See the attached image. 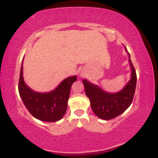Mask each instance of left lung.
<instances>
[{
    "mask_svg": "<svg viewBox=\"0 0 158 158\" xmlns=\"http://www.w3.org/2000/svg\"><path fill=\"white\" fill-rule=\"evenodd\" d=\"M127 52L128 53V51ZM128 56L131 68V79L119 92L109 93L105 91L98 85L90 83L87 79L82 80L85 94L90 99V107L99 118L105 120L114 119L123 114L131 106L137 84V75L130 59L129 53Z\"/></svg>",
    "mask_w": 158,
    "mask_h": 158,
    "instance_id": "obj_1",
    "label": "left lung"
}]
</instances>
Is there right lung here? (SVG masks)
Wrapping results in <instances>:
<instances>
[{
    "instance_id": "add662e5",
    "label": "right lung",
    "mask_w": 158,
    "mask_h": 158,
    "mask_svg": "<svg viewBox=\"0 0 158 158\" xmlns=\"http://www.w3.org/2000/svg\"><path fill=\"white\" fill-rule=\"evenodd\" d=\"M77 76L65 79L50 92L39 93L25 84L23 78V62L20 71L19 91L23 104L30 114L44 122H56L66 113L71 85Z\"/></svg>"
}]
</instances>
